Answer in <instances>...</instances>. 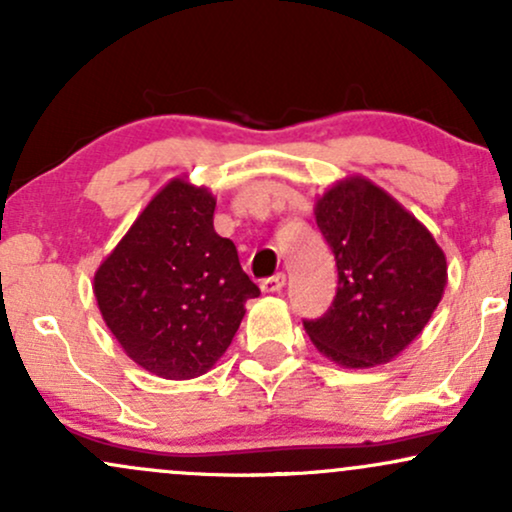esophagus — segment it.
I'll use <instances>...</instances> for the list:
<instances>
[{
    "label": "esophagus",
    "mask_w": 512,
    "mask_h": 512,
    "mask_svg": "<svg viewBox=\"0 0 512 512\" xmlns=\"http://www.w3.org/2000/svg\"><path fill=\"white\" fill-rule=\"evenodd\" d=\"M284 284H286V274L279 272V274L269 276V279H262L260 286H262L264 293H276V291L284 289Z\"/></svg>",
    "instance_id": "1"
}]
</instances>
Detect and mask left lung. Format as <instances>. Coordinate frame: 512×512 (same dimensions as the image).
I'll use <instances>...</instances> for the list:
<instances>
[{"instance_id": "8db88e82", "label": "left lung", "mask_w": 512, "mask_h": 512, "mask_svg": "<svg viewBox=\"0 0 512 512\" xmlns=\"http://www.w3.org/2000/svg\"><path fill=\"white\" fill-rule=\"evenodd\" d=\"M317 228L337 260V296L303 320L310 342L342 368L390 363L424 332L448 284L431 231L363 175L339 180L315 202Z\"/></svg>"}]
</instances>
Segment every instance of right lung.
Masks as SVG:
<instances>
[{"label":"right lung","instance_id":"add662e5","mask_svg":"<svg viewBox=\"0 0 512 512\" xmlns=\"http://www.w3.org/2000/svg\"><path fill=\"white\" fill-rule=\"evenodd\" d=\"M216 197L173 178L151 197L93 276L98 308L137 366L166 380L214 368L260 289L214 231Z\"/></svg>","mask_w":512,"mask_h":512}]
</instances>
